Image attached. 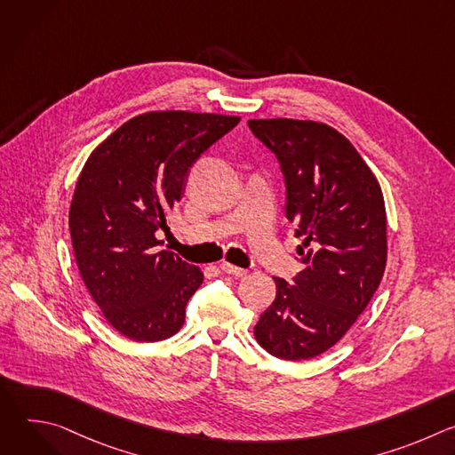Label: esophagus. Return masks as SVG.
<instances>
[{
  "instance_id": "esophagus-1",
  "label": "esophagus",
  "mask_w": 455,
  "mask_h": 455,
  "mask_svg": "<svg viewBox=\"0 0 455 455\" xmlns=\"http://www.w3.org/2000/svg\"><path fill=\"white\" fill-rule=\"evenodd\" d=\"M221 272H225V274H230V275H235V277H243V275H246L248 274V270H244V268H239V267H234V265H230V263H221Z\"/></svg>"
}]
</instances>
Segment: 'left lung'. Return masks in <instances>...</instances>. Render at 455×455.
<instances>
[{
  "mask_svg": "<svg viewBox=\"0 0 455 455\" xmlns=\"http://www.w3.org/2000/svg\"><path fill=\"white\" fill-rule=\"evenodd\" d=\"M279 160L286 218L302 239L304 265L291 283L275 277V300L255 323V339L283 360L333 347L367 307L387 261L381 188L353 144L309 120H248Z\"/></svg>",
  "mask_w": 455,
  "mask_h": 455,
  "instance_id": "1",
  "label": "left lung"
}]
</instances>
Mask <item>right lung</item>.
I'll return each mask as SVG.
<instances>
[{"mask_svg": "<svg viewBox=\"0 0 455 455\" xmlns=\"http://www.w3.org/2000/svg\"><path fill=\"white\" fill-rule=\"evenodd\" d=\"M239 116L155 111L135 116L88 158L70 207L81 277L106 320L135 342L172 337L204 274L169 250L158 230L181 200L190 167Z\"/></svg>", "mask_w": 455, "mask_h": 455, "instance_id": "right-lung-1", "label": "right lung"}]
</instances>
